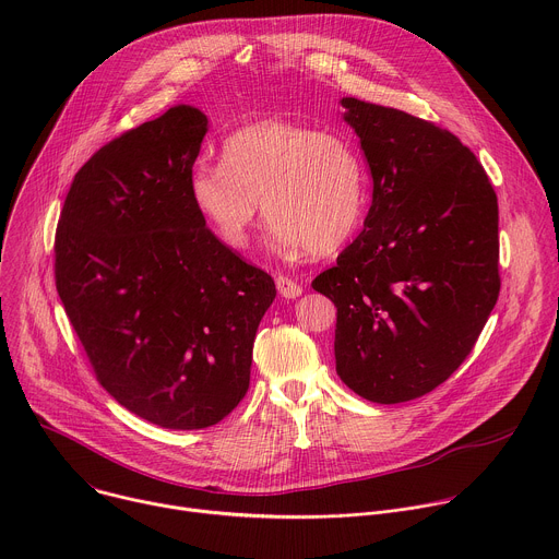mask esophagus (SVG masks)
<instances>
[{
	"label": "esophagus",
	"mask_w": 559,
	"mask_h": 559,
	"mask_svg": "<svg viewBox=\"0 0 559 559\" xmlns=\"http://www.w3.org/2000/svg\"><path fill=\"white\" fill-rule=\"evenodd\" d=\"M276 287H278V294L285 298H298L302 294V287L296 281H292L289 276H278Z\"/></svg>",
	"instance_id": "esophagus-1"
}]
</instances>
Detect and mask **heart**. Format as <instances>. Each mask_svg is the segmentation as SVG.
Masks as SVG:
<instances>
[{"label": "heart", "mask_w": 559, "mask_h": 559, "mask_svg": "<svg viewBox=\"0 0 559 559\" xmlns=\"http://www.w3.org/2000/svg\"><path fill=\"white\" fill-rule=\"evenodd\" d=\"M223 164L190 170V201L210 231L243 250L261 214L283 254L336 252L356 229L367 194L356 147L338 132L265 119L229 134Z\"/></svg>", "instance_id": "1"}]
</instances>
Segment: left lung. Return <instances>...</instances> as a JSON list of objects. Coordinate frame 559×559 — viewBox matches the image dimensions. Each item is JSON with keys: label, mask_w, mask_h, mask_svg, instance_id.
I'll return each instance as SVG.
<instances>
[{"label": "left lung", "mask_w": 559, "mask_h": 559, "mask_svg": "<svg viewBox=\"0 0 559 559\" xmlns=\"http://www.w3.org/2000/svg\"><path fill=\"white\" fill-rule=\"evenodd\" d=\"M373 197L365 229L311 281L336 313V371L365 401L407 403L471 354L500 294L498 197L462 141L409 112L343 102Z\"/></svg>", "instance_id": "1"}]
</instances>
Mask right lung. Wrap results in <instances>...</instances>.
<instances>
[{"label":"right lung","mask_w":559,"mask_h":559,"mask_svg":"<svg viewBox=\"0 0 559 559\" xmlns=\"http://www.w3.org/2000/svg\"><path fill=\"white\" fill-rule=\"evenodd\" d=\"M207 117L175 106L99 147L72 179L55 283L99 384L166 429L221 423L250 386L274 278L223 246L188 179Z\"/></svg>","instance_id":"obj_1"}]
</instances>
